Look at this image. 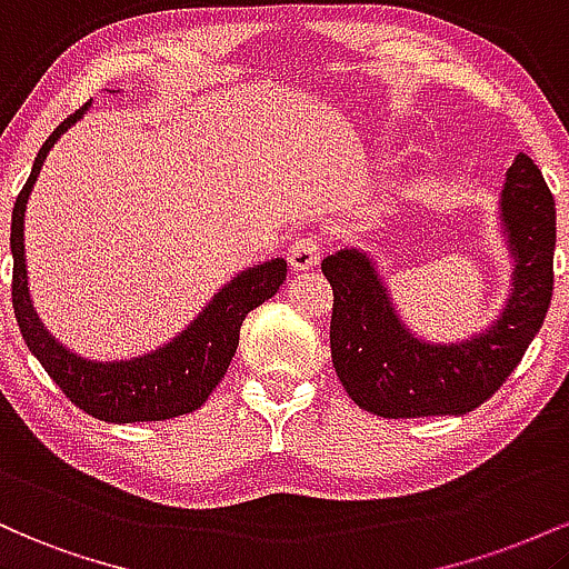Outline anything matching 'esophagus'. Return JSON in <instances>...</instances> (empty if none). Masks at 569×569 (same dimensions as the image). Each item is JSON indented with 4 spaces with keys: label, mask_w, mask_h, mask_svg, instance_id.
Masks as SVG:
<instances>
[{
    "label": "esophagus",
    "mask_w": 569,
    "mask_h": 569,
    "mask_svg": "<svg viewBox=\"0 0 569 569\" xmlns=\"http://www.w3.org/2000/svg\"><path fill=\"white\" fill-rule=\"evenodd\" d=\"M319 254H322V239L319 236H301L287 250V260H290L292 271H306V268H315L319 263Z\"/></svg>",
    "instance_id": "obj_1"
}]
</instances>
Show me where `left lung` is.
<instances>
[{
  "label": "left lung",
  "mask_w": 569,
  "mask_h": 569,
  "mask_svg": "<svg viewBox=\"0 0 569 569\" xmlns=\"http://www.w3.org/2000/svg\"><path fill=\"white\" fill-rule=\"evenodd\" d=\"M500 220L513 258L508 303L489 330L457 343L413 336L362 250H338L322 260L333 287L330 355L357 406L385 419L459 417L513 373L551 306L557 247L553 196L525 152L506 171Z\"/></svg>",
  "instance_id": "8db88e82"
}]
</instances>
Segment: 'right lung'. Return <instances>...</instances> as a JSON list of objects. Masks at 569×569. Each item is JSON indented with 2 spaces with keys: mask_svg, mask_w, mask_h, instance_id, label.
<instances>
[{
  "mask_svg": "<svg viewBox=\"0 0 569 569\" xmlns=\"http://www.w3.org/2000/svg\"><path fill=\"white\" fill-rule=\"evenodd\" d=\"M91 101L44 139L37 152L34 166L23 190L12 207L10 252H12V309H16L18 328L29 352L40 360L50 379L61 387V392L101 422L129 425V422H161V419L182 417L207 403L212 389L220 385L231 366L239 330L244 317L268 298L277 296L279 284L287 277V260L273 258L236 277L203 306V311L180 336L171 338L156 352L131 357V360L96 362L69 352L44 330L29 298L27 254H23V214L37 174H40L50 147L61 139V133L74 126L88 112Z\"/></svg>",
  "mask_w": 569,
  "mask_h": 569,
  "instance_id": "right-lung-1",
  "label": "right lung"
}]
</instances>
